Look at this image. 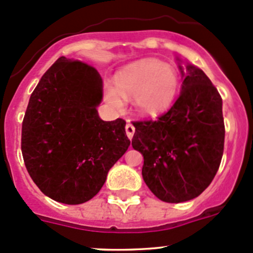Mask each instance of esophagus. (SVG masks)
<instances>
[{
    "instance_id": "obj_1",
    "label": "esophagus",
    "mask_w": 253,
    "mask_h": 253,
    "mask_svg": "<svg viewBox=\"0 0 253 253\" xmlns=\"http://www.w3.org/2000/svg\"><path fill=\"white\" fill-rule=\"evenodd\" d=\"M134 131H136V128H134V126L132 125V122L127 121V124H126V134H127V137H128L129 139L133 138Z\"/></svg>"
}]
</instances>
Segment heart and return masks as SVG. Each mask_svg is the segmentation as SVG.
Masks as SVG:
<instances>
[{"label":"heart","mask_w":253,"mask_h":253,"mask_svg":"<svg viewBox=\"0 0 253 253\" xmlns=\"http://www.w3.org/2000/svg\"><path fill=\"white\" fill-rule=\"evenodd\" d=\"M116 86H105V98L116 109L124 99H133L134 110L143 116H155L171 106L178 90V76L171 66L144 58L116 76Z\"/></svg>","instance_id":"obj_1"}]
</instances>
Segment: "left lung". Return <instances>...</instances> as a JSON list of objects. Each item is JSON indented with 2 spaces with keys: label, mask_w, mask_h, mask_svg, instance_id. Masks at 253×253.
<instances>
[{
  "label": "left lung",
  "mask_w": 253,
  "mask_h": 253,
  "mask_svg": "<svg viewBox=\"0 0 253 253\" xmlns=\"http://www.w3.org/2000/svg\"><path fill=\"white\" fill-rule=\"evenodd\" d=\"M178 61L182 84L169 111L134 122L132 147L143 155L145 185L163 202L198 197L211 185L224 150L223 100L201 68Z\"/></svg>",
  "instance_id": "1"
}]
</instances>
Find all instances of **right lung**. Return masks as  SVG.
Instances as JSON below:
<instances>
[{
	"label": "right lung",
	"mask_w": 253,
	"mask_h": 253,
	"mask_svg": "<svg viewBox=\"0 0 253 253\" xmlns=\"http://www.w3.org/2000/svg\"><path fill=\"white\" fill-rule=\"evenodd\" d=\"M101 100L98 71L65 56L30 95L22 125L23 159L35 185L56 202L91 200L131 144L124 120L99 117Z\"/></svg>",
	"instance_id": "right-lung-1"
}]
</instances>
